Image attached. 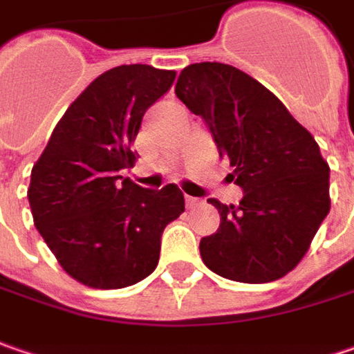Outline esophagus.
I'll use <instances>...</instances> for the list:
<instances>
[{
    "label": "esophagus",
    "mask_w": 354,
    "mask_h": 354,
    "mask_svg": "<svg viewBox=\"0 0 354 354\" xmlns=\"http://www.w3.org/2000/svg\"><path fill=\"white\" fill-rule=\"evenodd\" d=\"M200 204V200L198 198H194V196H186V206L188 207H194Z\"/></svg>",
    "instance_id": "obj_1"
}]
</instances>
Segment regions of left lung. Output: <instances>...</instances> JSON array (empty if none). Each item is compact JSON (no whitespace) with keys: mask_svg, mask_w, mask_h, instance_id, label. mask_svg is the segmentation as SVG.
Wrapping results in <instances>:
<instances>
[{"mask_svg":"<svg viewBox=\"0 0 354 354\" xmlns=\"http://www.w3.org/2000/svg\"><path fill=\"white\" fill-rule=\"evenodd\" d=\"M176 97L206 120L230 178L243 188L238 206L220 212L216 234L200 241L214 273L268 283L297 268L330 209L329 164L311 132L248 73L223 63H194L180 73Z\"/></svg>","mask_w":354,"mask_h":354,"instance_id":"8db88e82","label":"left lung"}]
</instances>
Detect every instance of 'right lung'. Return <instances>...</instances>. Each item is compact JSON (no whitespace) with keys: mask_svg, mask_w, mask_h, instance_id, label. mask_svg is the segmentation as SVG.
Returning a JSON list of instances; mask_svg holds the SVG:
<instances>
[{"mask_svg":"<svg viewBox=\"0 0 354 354\" xmlns=\"http://www.w3.org/2000/svg\"><path fill=\"white\" fill-rule=\"evenodd\" d=\"M176 71L120 65L102 73L57 122L29 182L33 223L59 266L93 289L148 277L164 227L184 212L176 184L147 190L118 174L142 116L172 86Z\"/></svg>","mask_w":354,"mask_h":354,"instance_id":"right-lung-1","label":"right lung"}]
</instances>
